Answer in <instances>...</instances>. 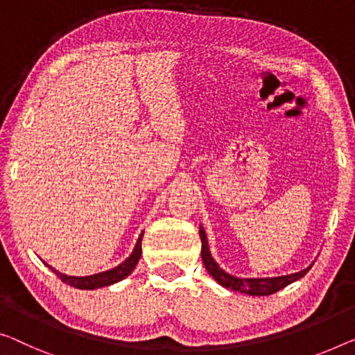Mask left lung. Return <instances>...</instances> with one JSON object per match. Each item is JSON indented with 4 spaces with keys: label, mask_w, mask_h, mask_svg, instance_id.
<instances>
[{
    "label": "left lung",
    "mask_w": 355,
    "mask_h": 355,
    "mask_svg": "<svg viewBox=\"0 0 355 355\" xmlns=\"http://www.w3.org/2000/svg\"><path fill=\"white\" fill-rule=\"evenodd\" d=\"M199 236L200 241H202V250H200V257H202V263L207 272L214 277L220 285H223L225 288H231L234 292L247 293L252 296H266L279 292L280 288L287 287L295 280H298L304 276L306 272L313 268V264H309L308 268L303 269V271L288 274V276H279V277H236L231 276L230 272H226L221 269L216 261L211 257L210 248H209V241L207 234L202 226H199Z\"/></svg>",
    "instance_id": "left-lung-1"
}]
</instances>
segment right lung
Returning <instances> with one entry per match:
<instances>
[{
	"instance_id": "add662e5",
	"label": "right lung",
	"mask_w": 355,
	"mask_h": 355,
	"mask_svg": "<svg viewBox=\"0 0 355 355\" xmlns=\"http://www.w3.org/2000/svg\"><path fill=\"white\" fill-rule=\"evenodd\" d=\"M144 232L145 231H141L139 239H137V244H135L134 250H132L130 255L127 257L123 263L118 264V266L113 268V269H108V271L92 274V276L76 277V276H67V274H62L60 271H57V269L52 268L51 264H47V263H44V264L49 269H52V272L57 274V277H59L62 282L71 285V287H75V288L95 290V288H100V287H108V285H113L116 282H119V280L125 279L135 269L137 263H139L140 257H141V237H144Z\"/></svg>"
}]
</instances>
